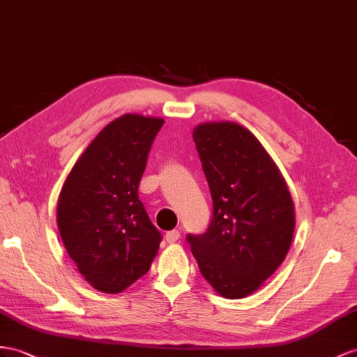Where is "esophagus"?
Returning a JSON list of instances; mask_svg holds the SVG:
<instances>
[{
  "label": "esophagus",
  "instance_id": "obj_1",
  "mask_svg": "<svg viewBox=\"0 0 357 357\" xmlns=\"http://www.w3.org/2000/svg\"><path fill=\"white\" fill-rule=\"evenodd\" d=\"M179 238H181V234H179L178 231H170V232L166 234V241H167L169 244L176 243Z\"/></svg>",
  "mask_w": 357,
  "mask_h": 357
}]
</instances>
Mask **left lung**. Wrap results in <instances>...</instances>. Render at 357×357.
Instances as JSON below:
<instances>
[{
	"label": "left lung",
	"mask_w": 357,
	"mask_h": 357,
	"mask_svg": "<svg viewBox=\"0 0 357 357\" xmlns=\"http://www.w3.org/2000/svg\"><path fill=\"white\" fill-rule=\"evenodd\" d=\"M193 140L213 197L206 234L188 235L202 276L226 298L258 291L279 268L296 227L294 202L279 167L240 123H200Z\"/></svg>",
	"instance_id": "left-lung-1"
}]
</instances>
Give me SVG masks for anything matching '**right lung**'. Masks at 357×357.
<instances>
[{
	"label": "right lung",
	"instance_id": "right-lung-1",
	"mask_svg": "<svg viewBox=\"0 0 357 357\" xmlns=\"http://www.w3.org/2000/svg\"><path fill=\"white\" fill-rule=\"evenodd\" d=\"M164 119L126 113L79 155L57 200V226L70 259L95 289L119 294L157 257L161 234L139 199L148 153Z\"/></svg>",
	"mask_w": 357,
	"mask_h": 357
}]
</instances>
